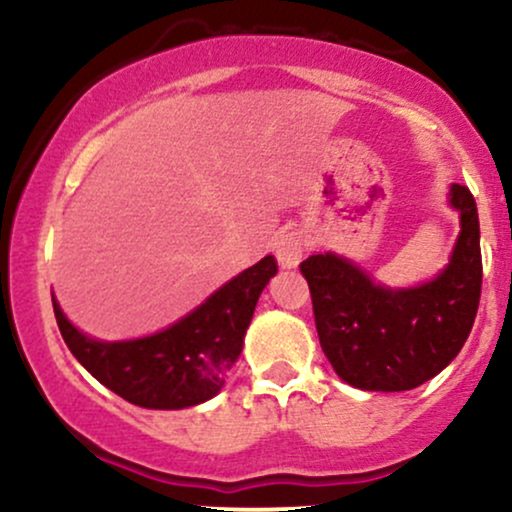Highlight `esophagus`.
Instances as JSON below:
<instances>
[{
	"label": "esophagus",
	"mask_w": 512,
	"mask_h": 512,
	"mask_svg": "<svg viewBox=\"0 0 512 512\" xmlns=\"http://www.w3.org/2000/svg\"><path fill=\"white\" fill-rule=\"evenodd\" d=\"M303 252H305V238L301 231H284L281 236H276L274 255L281 267L286 269L298 267V262L303 260Z\"/></svg>",
	"instance_id": "1"
}]
</instances>
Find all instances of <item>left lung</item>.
Wrapping results in <instances>:
<instances>
[{"label": "left lung", "mask_w": 512, "mask_h": 512, "mask_svg": "<svg viewBox=\"0 0 512 512\" xmlns=\"http://www.w3.org/2000/svg\"><path fill=\"white\" fill-rule=\"evenodd\" d=\"M460 238L450 264L414 289H387L344 257L301 262L320 346L344 383L370 392L424 385L460 354L481 298L479 214L467 185L450 187Z\"/></svg>", "instance_id": "left-lung-1"}]
</instances>
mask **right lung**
I'll use <instances>...</instances> for the list:
<instances>
[{"label":"right lung","mask_w":512,"mask_h":512,"mask_svg":"<svg viewBox=\"0 0 512 512\" xmlns=\"http://www.w3.org/2000/svg\"><path fill=\"white\" fill-rule=\"evenodd\" d=\"M276 274L267 255L211 293L168 330L132 342L86 337L52 298L57 327L76 361L115 395L144 409H185L207 402L226 383L243 351L257 298Z\"/></svg>","instance_id":"1"}]
</instances>
